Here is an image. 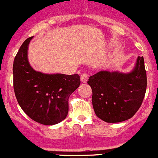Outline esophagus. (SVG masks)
I'll list each match as a JSON object with an SVG mask.
<instances>
[{
    "label": "esophagus",
    "instance_id": "34e87169",
    "mask_svg": "<svg viewBox=\"0 0 158 158\" xmlns=\"http://www.w3.org/2000/svg\"><path fill=\"white\" fill-rule=\"evenodd\" d=\"M88 77H89V76L87 73H83V74L81 75L80 79H81V81H82V82L85 83V82H87V80H88Z\"/></svg>",
    "mask_w": 158,
    "mask_h": 158
}]
</instances>
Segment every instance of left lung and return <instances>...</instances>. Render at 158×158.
<instances>
[{"label": "left lung", "mask_w": 158, "mask_h": 158, "mask_svg": "<svg viewBox=\"0 0 158 158\" xmlns=\"http://www.w3.org/2000/svg\"><path fill=\"white\" fill-rule=\"evenodd\" d=\"M93 91L92 102L96 116L106 123L129 120L141 106L147 89L143 57L138 56L128 73L100 71L88 82Z\"/></svg>", "instance_id": "1"}]
</instances>
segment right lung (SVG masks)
<instances>
[{
  "label": "right lung",
  "instance_id": "add662e5",
  "mask_svg": "<svg viewBox=\"0 0 158 158\" xmlns=\"http://www.w3.org/2000/svg\"><path fill=\"white\" fill-rule=\"evenodd\" d=\"M32 38L23 42L14 60L15 96L31 119L41 124H57L68 115L69 98L80 85V78L78 74H46L32 69L27 59Z\"/></svg>",
  "mask_w": 158,
  "mask_h": 158
}]
</instances>
